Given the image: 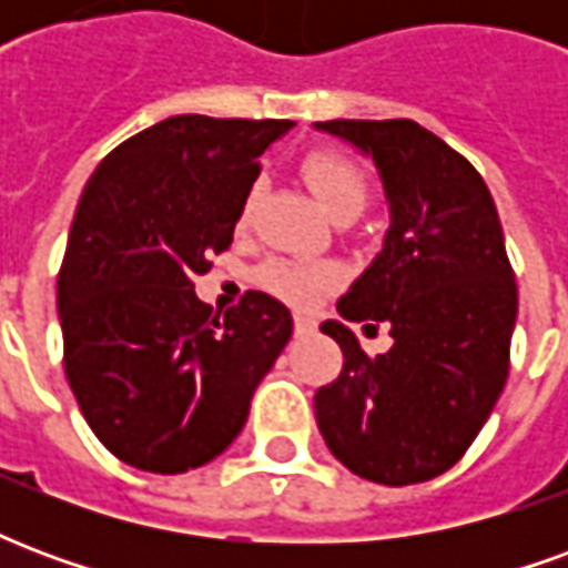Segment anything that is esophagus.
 I'll return each instance as SVG.
<instances>
[{
	"label": "esophagus",
	"mask_w": 568,
	"mask_h": 568,
	"mask_svg": "<svg viewBox=\"0 0 568 568\" xmlns=\"http://www.w3.org/2000/svg\"><path fill=\"white\" fill-rule=\"evenodd\" d=\"M316 328V322L310 320V316H295V334L297 337H304V334H313Z\"/></svg>",
	"instance_id": "1"
}]
</instances>
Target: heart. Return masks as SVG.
I'll return each instance as SVG.
<instances>
[{"mask_svg": "<svg viewBox=\"0 0 568 568\" xmlns=\"http://www.w3.org/2000/svg\"><path fill=\"white\" fill-rule=\"evenodd\" d=\"M304 179H307L310 191L316 194L322 203V210L337 219L353 215L356 219L365 200H368V185H365V175L358 166L332 154V151H313L307 161H304ZM258 197V182L248 187L243 206H240V222H246L252 203ZM258 283L273 292L276 297H283L288 304H310L313 297L334 288L341 283V271L332 264H322V267H304L295 261H271L258 271Z\"/></svg>", "mask_w": 568, "mask_h": 568, "instance_id": "obj_1", "label": "heart"}]
</instances>
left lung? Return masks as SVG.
<instances>
[{"label":"left lung","mask_w":568,"mask_h":568,"mask_svg":"<svg viewBox=\"0 0 568 568\" xmlns=\"http://www.w3.org/2000/svg\"><path fill=\"white\" fill-rule=\"evenodd\" d=\"M362 151L389 206L383 248L322 332L344 371L313 407L328 450L353 475L407 487L463 459L508 381L517 285L489 187L463 154L417 121H320ZM349 321L390 325L368 359ZM368 328V325H365Z\"/></svg>","instance_id":"1"}]
</instances>
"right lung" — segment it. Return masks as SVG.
Returning <instances> with one entry per match:
<instances>
[{"instance_id": "add662e5", "label": "right lung", "mask_w": 568, "mask_h": 568, "mask_svg": "<svg viewBox=\"0 0 568 568\" xmlns=\"http://www.w3.org/2000/svg\"><path fill=\"white\" fill-rule=\"evenodd\" d=\"M292 128L166 118L121 142L81 191L57 280L63 365L121 463L182 475L215 459L288 344L283 301L248 292L210 320L191 280L231 246L258 158Z\"/></svg>"}]
</instances>
